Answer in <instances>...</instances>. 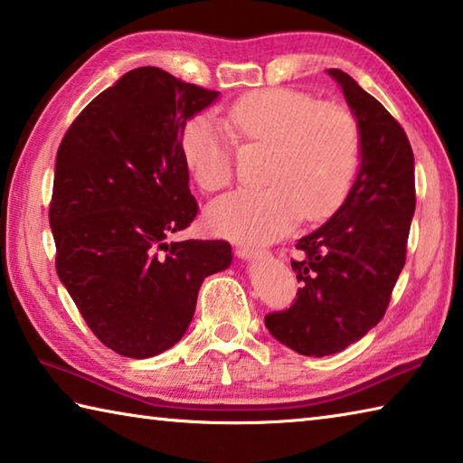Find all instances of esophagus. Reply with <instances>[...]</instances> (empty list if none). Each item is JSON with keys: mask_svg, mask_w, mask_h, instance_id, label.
Here are the masks:
<instances>
[{"mask_svg": "<svg viewBox=\"0 0 463 463\" xmlns=\"http://www.w3.org/2000/svg\"><path fill=\"white\" fill-rule=\"evenodd\" d=\"M261 255H263L261 249L247 247V245L237 247V257H241V260H257V257H261Z\"/></svg>", "mask_w": 463, "mask_h": 463, "instance_id": "34e87169", "label": "esophagus"}]
</instances>
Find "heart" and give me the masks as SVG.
Instances as JSON below:
<instances>
[{"label": "heart", "mask_w": 463, "mask_h": 463, "mask_svg": "<svg viewBox=\"0 0 463 463\" xmlns=\"http://www.w3.org/2000/svg\"><path fill=\"white\" fill-rule=\"evenodd\" d=\"M224 124L242 143L269 146L261 190H237L208 208V226L241 242H269L300 218L318 221L339 208L359 161L354 114L336 104H317L292 90H260L226 109ZM179 148L187 171L203 192L232 179L231 137L208 118L185 122Z\"/></svg>", "instance_id": "heart-1"}]
</instances>
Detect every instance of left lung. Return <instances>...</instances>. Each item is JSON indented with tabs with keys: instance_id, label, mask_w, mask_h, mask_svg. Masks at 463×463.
<instances>
[{
	"instance_id": "1",
	"label": "left lung",
	"mask_w": 463,
	"mask_h": 463,
	"mask_svg": "<svg viewBox=\"0 0 463 463\" xmlns=\"http://www.w3.org/2000/svg\"><path fill=\"white\" fill-rule=\"evenodd\" d=\"M326 73L357 120L362 163L341 208L296 242V302L265 317L279 343L310 357L339 354L380 323L404 268L417 203L414 155L401 124L354 77Z\"/></svg>"
}]
</instances>
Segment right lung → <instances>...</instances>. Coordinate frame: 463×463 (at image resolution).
I'll return each instance as SVG.
<instances>
[{
    "mask_svg": "<svg viewBox=\"0 0 463 463\" xmlns=\"http://www.w3.org/2000/svg\"><path fill=\"white\" fill-rule=\"evenodd\" d=\"M216 98L138 67L93 98L61 140L49 208L54 263L91 333L118 355L174 347L202 281L232 261L226 241L167 242L198 214L179 137Z\"/></svg>",
    "mask_w": 463,
    "mask_h": 463,
    "instance_id": "obj_1",
    "label": "right lung"
}]
</instances>
